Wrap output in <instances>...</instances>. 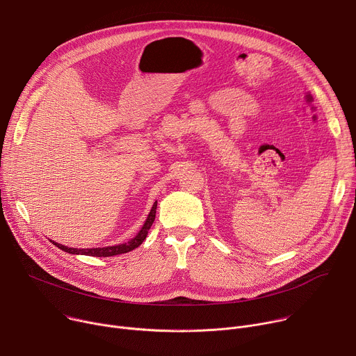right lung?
<instances>
[{
  "label": "right lung",
  "instance_id": "right-lung-1",
  "mask_svg": "<svg viewBox=\"0 0 356 356\" xmlns=\"http://www.w3.org/2000/svg\"><path fill=\"white\" fill-rule=\"evenodd\" d=\"M156 207H158V201H155V204L152 206V210L145 221V224L142 225L140 231L136 234L135 238H132L131 241L125 242V243H120V245H114V246H104V248H90V249H77V248H67L62 243H58L55 241H52L54 245H56L59 249L72 253V255H88V257H97V258H108V257H114V255H120V253H127L135 248H138L146 238L147 231L150 229L152 224L155 221L156 217Z\"/></svg>",
  "mask_w": 356,
  "mask_h": 356
}]
</instances>
